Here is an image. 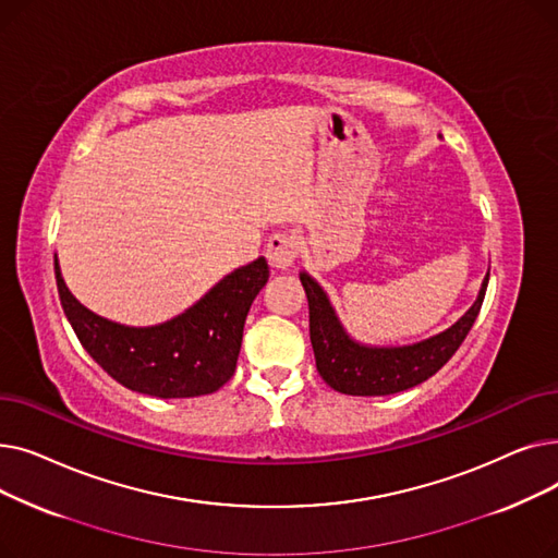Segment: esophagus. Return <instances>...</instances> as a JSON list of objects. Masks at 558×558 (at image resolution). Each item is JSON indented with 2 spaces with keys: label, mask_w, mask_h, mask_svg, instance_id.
<instances>
[{
  "label": "esophagus",
  "mask_w": 558,
  "mask_h": 558,
  "mask_svg": "<svg viewBox=\"0 0 558 558\" xmlns=\"http://www.w3.org/2000/svg\"><path fill=\"white\" fill-rule=\"evenodd\" d=\"M267 259L274 269L284 271L296 259V242L284 232H276L267 244Z\"/></svg>",
  "instance_id": "1"
}]
</instances>
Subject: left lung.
<instances>
[{"label": "left lung", "instance_id": "obj_1", "mask_svg": "<svg viewBox=\"0 0 558 558\" xmlns=\"http://www.w3.org/2000/svg\"><path fill=\"white\" fill-rule=\"evenodd\" d=\"M299 276L310 303V339L318 375L335 391L348 396H391L429 379L471 332L488 287L486 274L475 303L450 328L414 343L373 345L345 330L324 287L307 271Z\"/></svg>", "mask_w": 558, "mask_h": 558}]
</instances>
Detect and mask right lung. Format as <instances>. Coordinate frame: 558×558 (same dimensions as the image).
I'll use <instances>...</instances> for the list:
<instances>
[{
    "mask_svg": "<svg viewBox=\"0 0 558 558\" xmlns=\"http://www.w3.org/2000/svg\"><path fill=\"white\" fill-rule=\"evenodd\" d=\"M56 284L81 345L122 387L154 398L215 393L234 373L248 310L269 280V264L253 259L223 276L185 312L156 326H124L81 305L53 255Z\"/></svg>",
    "mask_w": 558,
    "mask_h": 558,
    "instance_id": "add662e5",
    "label": "right lung"
}]
</instances>
